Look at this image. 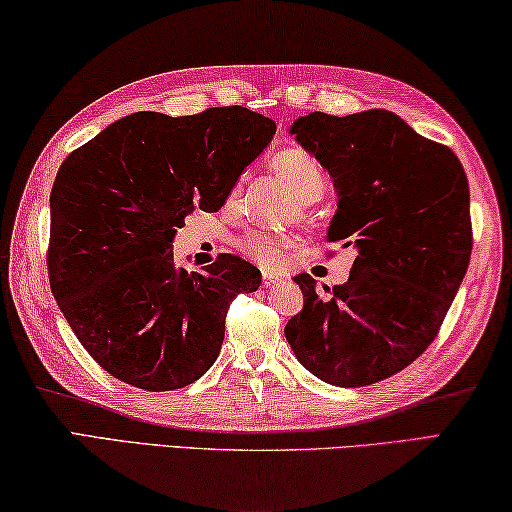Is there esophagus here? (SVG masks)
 <instances>
[{
	"label": "esophagus",
	"mask_w": 512,
	"mask_h": 512,
	"mask_svg": "<svg viewBox=\"0 0 512 512\" xmlns=\"http://www.w3.org/2000/svg\"><path fill=\"white\" fill-rule=\"evenodd\" d=\"M261 281H263L265 288H272V285H279L283 279H281V276L272 274V272H263V274H261Z\"/></svg>",
	"instance_id": "obj_1"
}]
</instances>
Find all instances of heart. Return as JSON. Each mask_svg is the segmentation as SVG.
I'll return each instance as SVG.
<instances>
[{
	"instance_id": "heart-1",
	"label": "heart",
	"mask_w": 512,
	"mask_h": 512,
	"mask_svg": "<svg viewBox=\"0 0 512 512\" xmlns=\"http://www.w3.org/2000/svg\"><path fill=\"white\" fill-rule=\"evenodd\" d=\"M272 168L285 184L292 188V193L299 197L301 202H315L326 191V173L317 157L308 152L306 148H283L272 157ZM240 200V184L231 188L227 197V204L233 206ZM297 238L292 236H279V233L270 231H256L251 229L242 233L238 238V247L242 254L251 258L256 265L265 267V270H276L285 261L292 249H297Z\"/></svg>"
}]
</instances>
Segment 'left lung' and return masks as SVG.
<instances>
[{"label":"left lung","mask_w":512,"mask_h":512,"mask_svg":"<svg viewBox=\"0 0 512 512\" xmlns=\"http://www.w3.org/2000/svg\"><path fill=\"white\" fill-rule=\"evenodd\" d=\"M292 134L333 177L328 240L355 247L344 285L299 274L303 310L285 326L297 360L335 387H366L434 342L472 254L468 177L454 152L387 110L310 112Z\"/></svg>","instance_id":"1"}]
</instances>
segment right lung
<instances>
[{"instance_id": "right-lung-1", "label": "right lung", "mask_w": 512, "mask_h": 512, "mask_svg": "<svg viewBox=\"0 0 512 512\" xmlns=\"http://www.w3.org/2000/svg\"><path fill=\"white\" fill-rule=\"evenodd\" d=\"M276 123L247 107L134 112L62 161L51 188V292L78 342L116 380L175 391L220 355L229 303L261 285L240 256L177 270L175 229L218 211Z\"/></svg>"}]
</instances>
